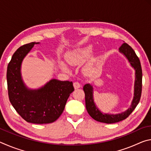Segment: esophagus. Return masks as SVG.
Wrapping results in <instances>:
<instances>
[{"label": "esophagus", "instance_id": "1", "mask_svg": "<svg viewBox=\"0 0 151 151\" xmlns=\"http://www.w3.org/2000/svg\"><path fill=\"white\" fill-rule=\"evenodd\" d=\"M73 86H74V88H75V89H77V88H79L81 87V84L78 83V82H75V83H73Z\"/></svg>", "mask_w": 151, "mask_h": 151}]
</instances>
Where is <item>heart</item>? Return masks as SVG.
<instances>
[{"mask_svg":"<svg viewBox=\"0 0 151 151\" xmlns=\"http://www.w3.org/2000/svg\"><path fill=\"white\" fill-rule=\"evenodd\" d=\"M94 48L92 45L78 48L70 53L66 58V60L71 65H80L86 62L91 57ZM60 66L64 70H68L67 66L64 63H60ZM83 71L86 76L96 75L99 73V68L96 65V58H91L84 66Z\"/></svg>","mask_w":151,"mask_h":151,"instance_id":"b5f03b06","label":"heart"}]
</instances>
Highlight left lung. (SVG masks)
Returning a JSON list of instances; mask_svg holds the SVG:
<instances>
[{"mask_svg":"<svg viewBox=\"0 0 151 151\" xmlns=\"http://www.w3.org/2000/svg\"><path fill=\"white\" fill-rule=\"evenodd\" d=\"M119 50L120 52L125 56V57L127 58L131 64L132 67H133L135 70L134 96L130 108L119 114H113L103 113L97 108L94 103L93 86L91 85L90 84H86L83 86V90L85 94L86 108L89 115L96 121L106 124L115 123V122H120L127 119L136 108L140 101V96H141L142 73L139 58L137 56L134 50L127 43H123Z\"/></svg>","mask_w":151,"mask_h":151,"instance_id":"1","label":"left lung"}]
</instances>
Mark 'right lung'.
<instances>
[{"instance_id":"1","label":"right lung","mask_w":151,"mask_h":151,"mask_svg":"<svg viewBox=\"0 0 151 151\" xmlns=\"http://www.w3.org/2000/svg\"><path fill=\"white\" fill-rule=\"evenodd\" d=\"M35 44L32 42L18 48L8 65L6 72L9 100L22 119L34 124L55 122L63 113L70 93L73 82L52 79L38 89H30L22 81L21 64Z\"/></svg>"}]
</instances>
